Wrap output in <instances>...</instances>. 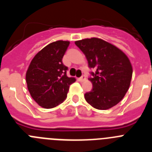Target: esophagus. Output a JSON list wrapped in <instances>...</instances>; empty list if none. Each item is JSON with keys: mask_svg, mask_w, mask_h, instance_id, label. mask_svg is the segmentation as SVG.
Instances as JSON below:
<instances>
[{"mask_svg": "<svg viewBox=\"0 0 152 152\" xmlns=\"http://www.w3.org/2000/svg\"><path fill=\"white\" fill-rule=\"evenodd\" d=\"M79 80H80V81H84V80H86V76L85 75H82V76L79 78Z\"/></svg>", "mask_w": 152, "mask_h": 152, "instance_id": "1", "label": "esophagus"}]
</instances>
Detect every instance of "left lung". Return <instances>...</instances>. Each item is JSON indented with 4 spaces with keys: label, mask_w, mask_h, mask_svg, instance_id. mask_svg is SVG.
I'll return each instance as SVG.
<instances>
[{
    "label": "left lung",
    "mask_w": 152,
    "mask_h": 152,
    "mask_svg": "<svg viewBox=\"0 0 152 152\" xmlns=\"http://www.w3.org/2000/svg\"><path fill=\"white\" fill-rule=\"evenodd\" d=\"M94 68L89 79L93 89L84 94L93 107L105 110L116 105L128 91L132 76V67L122 50L99 38L84 39L75 42Z\"/></svg>",
    "instance_id": "1"
}]
</instances>
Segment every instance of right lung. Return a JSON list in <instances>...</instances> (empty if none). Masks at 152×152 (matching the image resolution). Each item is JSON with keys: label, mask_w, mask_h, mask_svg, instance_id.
I'll return each instance as SVG.
<instances>
[{"label": "right lung", "mask_w": 152, "mask_h": 152, "mask_svg": "<svg viewBox=\"0 0 152 152\" xmlns=\"http://www.w3.org/2000/svg\"><path fill=\"white\" fill-rule=\"evenodd\" d=\"M69 41L53 42L37 53L31 61L26 74L28 91L40 107L54 108L67 97L69 86L76 80L68 77L62 58Z\"/></svg>", "instance_id": "obj_1"}]
</instances>
